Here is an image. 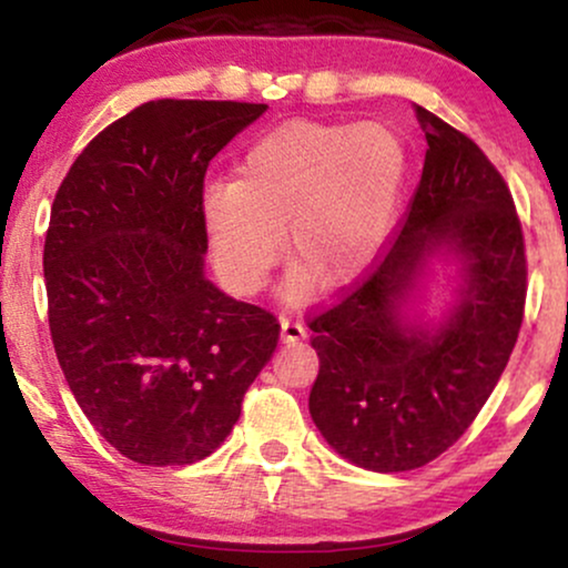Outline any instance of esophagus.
Wrapping results in <instances>:
<instances>
[{"instance_id":"obj_1","label":"esophagus","mask_w":568,"mask_h":568,"mask_svg":"<svg viewBox=\"0 0 568 568\" xmlns=\"http://www.w3.org/2000/svg\"><path fill=\"white\" fill-rule=\"evenodd\" d=\"M280 336H283L285 344H293V342H302L306 336V328L302 321H293V317L283 315L280 317Z\"/></svg>"}]
</instances>
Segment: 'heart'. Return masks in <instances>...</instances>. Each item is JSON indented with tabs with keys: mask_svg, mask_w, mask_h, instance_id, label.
<instances>
[{
	"mask_svg": "<svg viewBox=\"0 0 568 568\" xmlns=\"http://www.w3.org/2000/svg\"><path fill=\"white\" fill-rule=\"evenodd\" d=\"M408 179V149L384 122H288L243 154L234 181L200 194L216 272L237 293L258 291L280 251L293 258L285 296L315 277L334 285L366 266L393 232Z\"/></svg>",
	"mask_w": 568,
	"mask_h": 568,
	"instance_id": "1",
	"label": "heart"
}]
</instances>
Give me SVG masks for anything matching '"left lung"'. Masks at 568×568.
Returning a JSON list of instances; mask_svg holds the SVG:
<instances>
[{
    "mask_svg": "<svg viewBox=\"0 0 568 568\" xmlns=\"http://www.w3.org/2000/svg\"><path fill=\"white\" fill-rule=\"evenodd\" d=\"M427 139L400 234L342 302L306 321L321 371L310 414L338 456L374 473L425 467L497 387L526 302L524 232L497 168L465 133L414 106ZM435 257L455 264L438 322L415 310Z\"/></svg>",
    "mask_w": 568,
    "mask_h": 568,
    "instance_id": "1",
    "label": "left lung"
}]
</instances>
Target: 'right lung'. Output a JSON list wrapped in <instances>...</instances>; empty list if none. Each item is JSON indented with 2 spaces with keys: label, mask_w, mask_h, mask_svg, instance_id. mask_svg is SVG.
Listing matches in <instances>:
<instances>
[{
  "label": "right lung",
  "mask_w": 568,
  "mask_h": 568,
  "mask_svg": "<svg viewBox=\"0 0 568 568\" xmlns=\"http://www.w3.org/2000/svg\"><path fill=\"white\" fill-rule=\"evenodd\" d=\"M266 103H141L95 135L44 237L58 363L90 425L139 465H194L240 419L280 323L205 277L207 162Z\"/></svg>",
  "instance_id": "right-lung-1"
}]
</instances>
